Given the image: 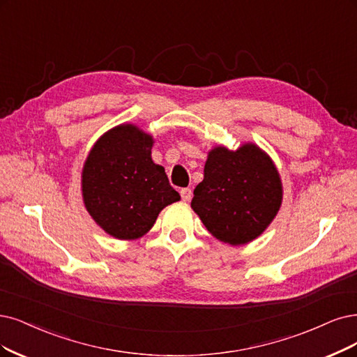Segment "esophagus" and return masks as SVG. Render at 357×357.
I'll return each mask as SVG.
<instances>
[{
	"mask_svg": "<svg viewBox=\"0 0 357 357\" xmlns=\"http://www.w3.org/2000/svg\"><path fill=\"white\" fill-rule=\"evenodd\" d=\"M181 197L183 202H190L192 199V191L190 188H182L181 190Z\"/></svg>",
	"mask_w": 357,
	"mask_h": 357,
	"instance_id": "esophagus-1",
	"label": "esophagus"
}]
</instances>
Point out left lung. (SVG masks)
<instances>
[{"label": "left lung", "instance_id": "obj_1", "mask_svg": "<svg viewBox=\"0 0 357 357\" xmlns=\"http://www.w3.org/2000/svg\"><path fill=\"white\" fill-rule=\"evenodd\" d=\"M282 182L268 153L245 142L236 150L212 149L204 178L195 187L191 207L215 238L231 245L252 243L278 215Z\"/></svg>", "mask_w": 357, "mask_h": 357}]
</instances>
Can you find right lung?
I'll return each mask as SVG.
<instances>
[{
    "mask_svg": "<svg viewBox=\"0 0 357 357\" xmlns=\"http://www.w3.org/2000/svg\"><path fill=\"white\" fill-rule=\"evenodd\" d=\"M153 144L137 125L122 123L97 139L84 163V204L113 238H141L166 206L181 200L165 167L153 162Z\"/></svg>",
    "mask_w": 357,
    "mask_h": 357,
    "instance_id": "right-lung-1",
    "label": "right lung"
}]
</instances>
